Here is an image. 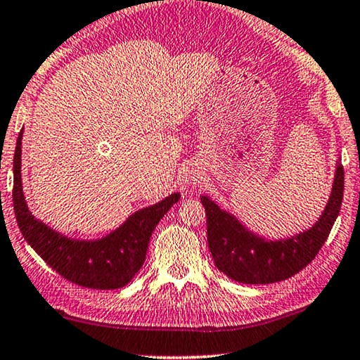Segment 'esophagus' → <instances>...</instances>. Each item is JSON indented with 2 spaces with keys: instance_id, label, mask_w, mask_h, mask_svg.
Returning <instances> with one entry per match:
<instances>
[{
  "instance_id": "1",
  "label": "esophagus",
  "mask_w": 360,
  "mask_h": 360,
  "mask_svg": "<svg viewBox=\"0 0 360 360\" xmlns=\"http://www.w3.org/2000/svg\"><path fill=\"white\" fill-rule=\"evenodd\" d=\"M189 181H191V182H194V181H197V179H195V176H194V174H191V176H189Z\"/></svg>"
}]
</instances>
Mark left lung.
Here are the masks:
<instances>
[{"mask_svg":"<svg viewBox=\"0 0 360 360\" xmlns=\"http://www.w3.org/2000/svg\"><path fill=\"white\" fill-rule=\"evenodd\" d=\"M345 169L338 163L333 189L319 221L289 239L270 240L250 233L238 218L224 212L210 197L200 202L207 214V239L214 265L231 280L244 284H268L288 280L319 254L341 210Z\"/></svg>","mask_w":360,"mask_h":360,"instance_id":"left-lung-1","label":"left lung"}]
</instances>
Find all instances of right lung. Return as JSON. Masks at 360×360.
Instances as JSON below:
<instances>
[{
  "label": "right lung",
  "instance_id": "right-lung-1",
  "mask_svg": "<svg viewBox=\"0 0 360 360\" xmlns=\"http://www.w3.org/2000/svg\"><path fill=\"white\" fill-rule=\"evenodd\" d=\"M19 134L14 152V214L24 239L37 254L63 278L79 286L92 289H117L136 276L146 262L150 238L165 213L181 198L171 194L152 207L132 213L120 228L96 240H74L64 238L34 218L25 203L20 178Z\"/></svg>",
  "mask_w": 360,
  "mask_h": 360
}]
</instances>
